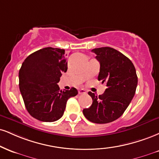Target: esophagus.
Returning <instances> with one entry per match:
<instances>
[{
    "mask_svg": "<svg viewBox=\"0 0 159 159\" xmlns=\"http://www.w3.org/2000/svg\"><path fill=\"white\" fill-rule=\"evenodd\" d=\"M86 93H87V91H86L85 89H78V94L84 95V94H86Z\"/></svg>",
    "mask_w": 159,
    "mask_h": 159,
    "instance_id": "obj_1",
    "label": "esophagus"
}]
</instances>
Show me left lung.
Returning a JSON list of instances; mask_svg holds the SVG:
<instances>
[{"label": "left lung", "instance_id": "obj_1", "mask_svg": "<svg viewBox=\"0 0 159 159\" xmlns=\"http://www.w3.org/2000/svg\"><path fill=\"white\" fill-rule=\"evenodd\" d=\"M100 63L98 80L107 84L104 93L99 96L89 92L93 104L84 109L87 119L95 124H107L118 119L130 104L138 84L134 65L127 57L111 47L92 50Z\"/></svg>", "mask_w": 159, "mask_h": 159}]
</instances>
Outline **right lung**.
<instances>
[{
	"instance_id": "right-lung-1",
	"label": "right lung",
	"mask_w": 159,
	"mask_h": 159,
	"mask_svg": "<svg viewBox=\"0 0 159 159\" xmlns=\"http://www.w3.org/2000/svg\"><path fill=\"white\" fill-rule=\"evenodd\" d=\"M64 49L46 47L32 53L19 70V88L25 107L33 118L52 122L64 115L66 101L78 90H61L57 84L67 70Z\"/></svg>"
}]
</instances>
